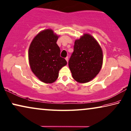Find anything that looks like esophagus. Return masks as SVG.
I'll return each instance as SVG.
<instances>
[{"mask_svg":"<svg viewBox=\"0 0 131 131\" xmlns=\"http://www.w3.org/2000/svg\"><path fill=\"white\" fill-rule=\"evenodd\" d=\"M65 59H66V61H67V62H68V61H69V57H67L65 58Z\"/></svg>","mask_w":131,"mask_h":131,"instance_id":"obj_1","label":"esophagus"}]
</instances>
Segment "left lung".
Instances as JSON below:
<instances>
[{"instance_id":"8db88e82","label":"left lung","mask_w":131,"mask_h":131,"mask_svg":"<svg viewBox=\"0 0 131 131\" xmlns=\"http://www.w3.org/2000/svg\"><path fill=\"white\" fill-rule=\"evenodd\" d=\"M102 63V48L92 35L84 34L75 41L69 67L75 81L84 83L92 80L99 73Z\"/></svg>"}]
</instances>
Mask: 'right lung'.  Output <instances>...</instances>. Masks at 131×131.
Segmentation results:
<instances>
[{
  "label": "right lung",
  "mask_w": 131,
  "mask_h": 131,
  "mask_svg": "<svg viewBox=\"0 0 131 131\" xmlns=\"http://www.w3.org/2000/svg\"><path fill=\"white\" fill-rule=\"evenodd\" d=\"M58 37L51 29L41 31L30 45L28 57L30 67L36 76L45 83L57 79L60 70L67 64L60 57V48L57 44Z\"/></svg>",
  "instance_id": "obj_1"
}]
</instances>
